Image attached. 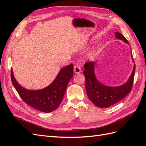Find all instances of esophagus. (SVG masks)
<instances>
[{
  "instance_id": "obj_1",
  "label": "esophagus",
  "mask_w": 146,
  "mask_h": 146,
  "mask_svg": "<svg viewBox=\"0 0 146 146\" xmlns=\"http://www.w3.org/2000/svg\"><path fill=\"white\" fill-rule=\"evenodd\" d=\"M74 71L76 74H80L81 72V68L79 66H75L74 68Z\"/></svg>"
}]
</instances>
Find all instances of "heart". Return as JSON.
<instances>
[{"label": "heart", "instance_id": "1", "mask_svg": "<svg viewBox=\"0 0 146 146\" xmlns=\"http://www.w3.org/2000/svg\"><path fill=\"white\" fill-rule=\"evenodd\" d=\"M94 56V50H92L90 51L87 54V58H89V59L93 58Z\"/></svg>", "mask_w": 146, "mask_h": 146}]
</instances>
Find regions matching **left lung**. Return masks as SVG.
Listing matches in <instances>:
<instances>
[{
    "instance_id": "8db88e82",
    "label": "left lung",
    "mask_w": 146,
    "mask_h": 146,
    "mask_svg": "<svg viewBox=\"0 0 146 146\" xmlns=\"http://www.w3.org/2000/svg\"><path fill=\"white\" fill-rule=\"evenodd\" d=\"M115 34L116 39H121L129 44V41L121 33L116 32ZM131 56L134 62L132 53H131ZM95 64L94 61H91L84 65L85 70L83 74L85 77L86 93L90 100L97 107L108 108L123 99L131 90L135 76V64H134L129 78L125 83L118 86H108L101 83L96 77Z\"/></svg>"
}]
</instances>
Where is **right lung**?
I'll return each mask as SVG.
<instances>
[{
    "label": "right lung",
    "mask_w": 146,
    "mask_h": 146,
    "mask_svg": "<svg viewBox=\"0 0 146 146\" xmlns=\"http://www.w3.org/2000/svg\"><path fill=\"white\" fill-rule=\"evenodd\" d=\"M74 66L70 64L61 69L55 80L49 85L41 90H27L17 83L11 71L13 86L21 99L31 107L44 113L54 111L63 100L68 84L74 74Z\"/></svg>",
    "instance_id": "add662e5"
}]
</instances>
